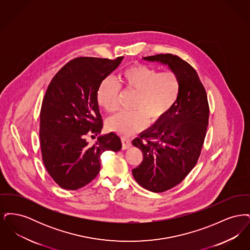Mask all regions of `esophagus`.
I'll use <instances>...</instances> for the list:
<instances>
[{
  "instance_id": "esophagus-1",
  "label": "esophagus",
  "mask_w": 250,
  "mask_h": 250,
  "mask_svg": "<svg viewBox=\"0 0 250 250\" xmlns=\"http://www.w3.org/2000/svg\"><path fill=\"white\" fill-rule=\"evenodd\" d=\"M122 143H123V150L128 149L131 145H132L130 140L127 139V138H125V137L122 138Z\"/></svg>"
}]
</instances>
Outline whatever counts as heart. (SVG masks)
<instances>
[{
    "label": "heart",
    "mask_w": 250,
    "mask_h": 250,
    "mask_svg": "<svg viewBox=\"0 0 250 250\" xmlns=\"http://www.w3.org/2000/svg\"><path fill=\"white\" fill-rule=\"evenodd\" d=\"M121 86L136 92L131 108L107 120L108 130L128 136L163 119L178 100L181 83L176 73L158 72L145 64H135L121 72ZM98 104L112 113L119 107V85L111 79H104L97 90Z\"/></svg>",
    "instance_id": "b5f03b06"
}]
</instances>
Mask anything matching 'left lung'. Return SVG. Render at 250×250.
I'll list each match as a JSON object with an SVG mask.
<instances>
[{
    "label": "left lung",
    "mask_w": 250,
    "mask_h": 250,
    "mask_svg": "<svg viewBox=\"0 0 250 250\" xmlns=\"http://www.w3.org/2000/svg\"><path fill=\"white\" fill-rule=\"evenodd\" d=\"M167 65L181 83L178 100L160 122L133 140L143 162L132 169L137 183L152 192H164L180 184L197 164L209 120L207 95L196 70L172 54L143 57Z\"/></svg>",
    "instance_id": "obj_1"
}]
</instances>
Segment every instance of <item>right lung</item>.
<instances>
[{
  "label": "right lung",
  "mask_w": 250,
  "mask_h": 250,
  "mask_svg": "<svg viewBox=\"0 0 250 250\" xmlns=\"http://www.w3.org/2000/svg\"><path fill=\"white\" fill-rule=\"evenodd\" d=\"M123 59L76 58L48 85L40 111L41 153L48 174L62 188L76 190L88 185L100 170L101 155L122 148L113 132L100 135L92 146L86 136L101 133L97 90Z\"/></svg>",
  "instance_id": "right-lung-1"
}]
</instances>
